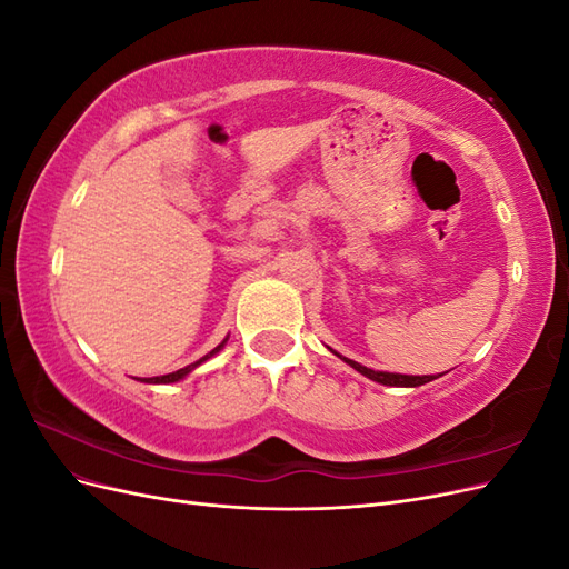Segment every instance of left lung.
I'll list each match as a JSON object with an SVG mask.
<instances>
[{"mask_svg":"<svg viewBox=\"0 0 569 569\" xmlns=\"http://www.w3.org/2000/svg\"><path fill=\"white\" fill-rule=\"evenodd\" d=\"M341 358V356H339ZM343 363L347 366H351L356 372H360V375H366L368 380H372V382H377V385H387V387H420V385H427V382H432V380H437V377H441V375H399V372H382V370H370V368H366V366H360V363H356V360H351V358H341Z\"/></svg>","mask_w":569,"mask_h":569,"instance_id":"left-lung-1","label":"left lung"}]
</instances>
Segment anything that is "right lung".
Here are the masks:
<instances>
[{
  "instance_id": "add662e5",
  "label": "right lung",
  "mask_w": 569,
  "mask_h": 569,
  "mask_svg": "<svg viewBox=\"0 0 569 569\" xmlns=\"http://www.w3.org/2000/svg\"><path fill=\"white\" fill-rule=\"evenodd\" d=\"M228 339H230V335L222 339L218 347L213 349V351H209L206 356H201L199 360H194V363H189V366H184V368H180V370H176V372H168V375H159V377H144V380H140V382H147V385H173V382H180V380H184V377L192 372V370H197L201 363H206V360L209 358H213L222 347H226L228 343Z\"/></svg>"
}]
</instances>
